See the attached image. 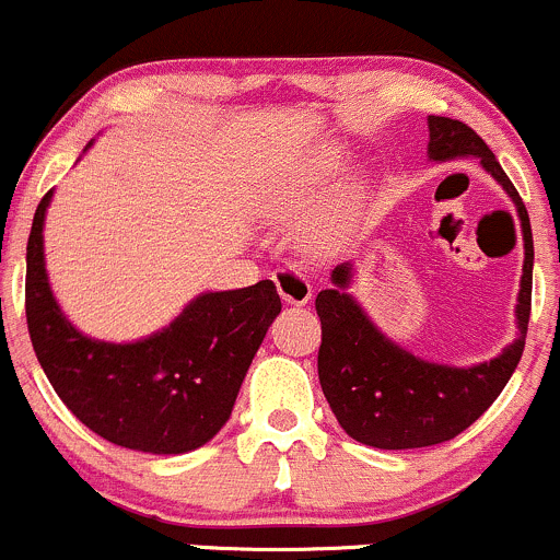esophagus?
<instances>
[{
	"label": "esophagus",
	"instance_id": "1",
	"mask_svg": "<svg viewBox=\"0 0 560 560\" xmlns=\"http://www.w3.org/2000/svg\"><path fill=\"white\" fill-rule=\"evenodd\" d=\"M272 280H275V285H278L282 302L302 307V304H307L310 296H313V285H310L307 278H304L299 269L282 267L272 275Z\"/></svg>",
	"mask_w": 560,
	"mask_h": 560
}]
</instances>
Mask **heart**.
<instances>
[{
	"label": "heart",
	"instance_id": "b5f03b06",
	"mask_svg": "<svg viewBox=\"0 0 560 560\" xmlns=\"http://www.w3.org/2000/svg\"><path fill=\"white\" fill-rule=\"evenodd\" d=\"M342 165H346V152L337 147H326L320 149L318 154H313V160H307L304 168L293 176L291 185L280 192V212L299 214L307 212L310 207H315V203L324 198V192L329 190L331 179L340 174ZM359 207H362V187H342V192L335 198L324 225H320L315 236H318V240H331V236L351 229L353 220L359 218Z\"/></svg>",
	"mask_w": 560,
	"mask_h": 560
}]
</instances>
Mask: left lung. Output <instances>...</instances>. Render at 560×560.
Returning a JSON list of instances; mask_svg holds the SVG:
<instances>
[{
  "label": "left lung",
  "mask_w": 560,
  "mask_h": 560,
  "mask_svg": "<svg viewBox=\"0 0 560 560\" xmlns=\"http://www.w3.org/2000/svg\"><path fill=\"white\" fill-rule=\"evenodd\" d=\"M430 160L476 158L506 190L523 225L525 261L517 296V340L501 357L474 368H450L392 342L348 293L351 264L331 272V288L315 296L320 318L318 381L340 428L375 450H419L455 439L495 402L512 378L525 348L534 280V236L528 212L485 141L463 121L428 116Z\"/></svg>",
  "instance_id": "obj_1"
}]
</instances>
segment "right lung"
<instances>
[{
    "label": "right lung",
    "instance_id": "right-lung-1",
    "mask_svg": "<svg viewBox=\"0 0 560 560\" xmlns=\"http://www.w3.org/2000/svg\"><path fill=\"white\" fill-rule=\"evenodd\" d=\"M51 196L37 203L26 245V326L54 392L92 433L125 450L185 455L212 441L282 307L275 282L201 293L143 340H92L65 318L46 275Z\"/></svg>",
    "mask_w": 560,
    "mask_h": 560
}]
</instances>
